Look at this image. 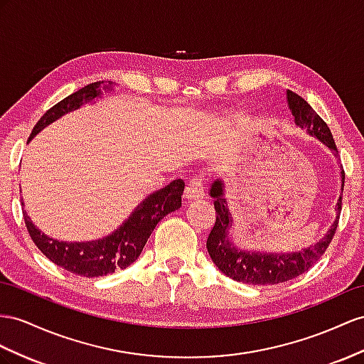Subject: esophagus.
Returning <instances> with one entry per match:
<instances>
[{
    "label": "esophagus",
    "instance_id": "esophagus-1",
    "mask_svg": "<svg viewBox=\"0 0 364 364\" xmlns=\"http://www.w3.org/2000/svg\"><path fill=\"white\" fill-rule=\"evenodd\" d=\"M186 200L189 201H198L204 197V183H203V175H197L189 181L188 188H186Z\"/></svg>",
    "mask_w": 364,
    "mask_h": 364
}]
</instances>
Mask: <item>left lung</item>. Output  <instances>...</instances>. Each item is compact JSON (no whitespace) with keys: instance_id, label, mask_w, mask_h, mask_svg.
I'll use <instances>...</instances> for the list:
<instances>
[{"instance_id":"obj_1","label":"left lung","mask_w":364,"mask_h":364,"mask_svg":"<svg viewBox=\"0 0 364 364\" xmlns=\"http://www.w3.org/2000/svg\"><path fill=\"white\" fill-rule=\"evenodd\" d=\"M287 106L292 112L295 126L306 130L307 135L321 141L329 151L337 156V147L332 138L328 124L316 115V112L307 105L300 95L287 90L286 92ZM341 193L337 200V210H341V195L344 188V172L341 167ZM209 195L213 198L217 220L208 237V252L220 271L226 277L240 283L247 284H278L289 282L298 275L306 272L314 263L320 259L328 249L332 237L338 226L337 218L332 221L329 229L326 230L323 238L309 247L294 252H267V250H249L238 246L234 241V215L229 209L226 198L225 180L218 178L212 183Z\"/></svg>"}]
</instances>
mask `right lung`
Masks as SVG:
<instances>
[{
  "mask_svg": "<svg viewBox=\"0 0 364 364\" xmlns=\"http://www.w3.org/2000/svg\"><path fill=\"white\" fill-rule=\"evenodd\" d=\"M112 81H100L80 89L55 105L35 124L29 141L43 129L55 123L66 114L78 110L85 105H93L102 97V92L114 90ZM184 191L183 180H173L171 184L147 193L146 198L130 212V215L112 232V234L89 241H60L48 237L36 228L27 212L23 210L26 228L41 252L52 263L66 269L70 274L86 278L105 277L117 269H126L141 254L155 226L167 213L181 208V195Z\"/></svg>",
  "mask_w": 364,
  "mask_h": 364,
  "instance_id": "1",
  "label": "right lung"
}]
</instances>
